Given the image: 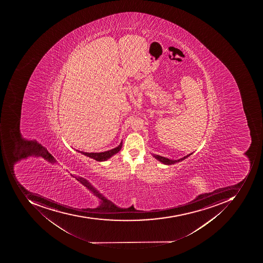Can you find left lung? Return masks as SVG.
<instances>
[{
  "mask_svg": "<svg viewBox=\"0 0 263 263\" xmlns=\"http://www.w3.org/2000/svg\"><path fill=\"white\" fill-rule=\"evenodd\" d=\"M192 153H191V154L187 155V156H184V157H182V158L179 159V160H170V159L166 158V157H163V156H159V155H153V156H154L155 158L156 159V160H158V161L161 162V163H163V164H166V165H171V164H174V163H179V162L182 161V160H185V159L187 158V157H189L191 155H192Z\"/></svg>",
  "mask_w": 263,
  "mask_h": 263,
  "instance_id": "8db88e82",
  "label": "left lung"
}]
</instances>
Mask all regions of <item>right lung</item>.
<instances>
[{"label":"right lung","instance_id":"right-lung-1","mask_svg":"<svg viewBox=\"0 0 263 263\" xmlns=\"http://www.w3.org/2000/svg\"><path fill=\"white\" fill-rule=\"evenodd\" d=\"M122 147V141H121L120 144L118 147H116V148L108 150V151L103 152V153H84V152L78 151V150H77V152L84 155V156H88L90 158L94 159L97 161L102 162L106 161V160L110 159L111 156H113L114 155L119 153Z\"/></svg>","mask_w":263,"mask_h":263}]
</instances>
